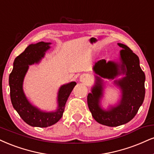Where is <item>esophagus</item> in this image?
I'll return each mask as SVG.
<instances>
[{
    "instance_id": "34e87169",
    "label": "esophagus",
    "mask_w": 154,
    "mask_h": 154,
    "mask_svg": "<svg viewBox=\"0 0 154 154\" xmlns=\"http://www.w3.org/2000/svg\"><path fill=\"white\" fill-rule=\"evenodd\" d=\"M88 79V75H85V74H84V75H81L80 78H79L81 82H87Z\"/></svg>"
}]
</instances>
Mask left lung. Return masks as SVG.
Wrapping results in <instances>:
<instances>
[{
  "instance_id": "obj_1",
  "label": "left lung",
  "mask_w": 154,
  "mask_h": 154,
  "mask_svg": "<svg viewBox=\"0 0 154 154\" xmlns=\"http://www.w3.org/2000/svg\"><path fill=\"white\" fill-rule=\"evenodd\" d=\"M123 49L120 51V62L101 59L95 64L93 71L95 84L92 92L88 95V104L92 117L97 123L110 127H116L128 123L135 117L145 97V74L140 66L139 58L130 48L118 43ZM120 74L123 79L114 83L122 90V99L119 104L109 110H103L100 106L104 84L101 77L114 79Z\"/></svg>"
}]
</instances>
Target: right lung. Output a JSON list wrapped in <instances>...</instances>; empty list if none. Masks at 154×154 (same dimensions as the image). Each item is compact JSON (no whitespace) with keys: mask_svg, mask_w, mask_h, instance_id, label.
<instances>
[{"mask_svg":"<svg viewBox=\"0 0 154 154\" xmlns=\"http://www.w3.org/2000/svg\"><path fill=\"white\" fill-rule=\"evenodd\" d=\"M50 44L51 43L44 42L30 44L23 53L15 59L14 68L9 75L10 95L13 107L23 121L31 126L46 128L57 123L62 117L66 100L77 85L75 82H71L60 87L57 96L58 107L54 112L41 110L28 100L23 90L24 77L29 65L39 62L44 57L45 52L50 48Z\"/></svg>","mask_w":154,"mask_h":154,"instance_id":"add662e5","label":"right lung"}]
</instances>
